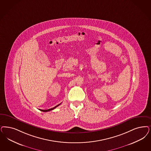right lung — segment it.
Here are the masks:
<instances>
[{"label":"right lung","mask_w":151,"mask_h":151,"mask_svg":"<svg viewBox=\"0 0 151 151\" xmlns=\"http://www.w3.org/2000/svg\"><path fill=\"white\" fill-rule=\"evenodd\" d=\"M58 104V105H56V106H55V107H53V108H51V109H47V110H42V109H40L41 111H43V112H47V111H50V110H52L53 109H54L55 108H56V107H57L58 106H59L60 104Z\"/></svg>","instance_id":"add662e5"}]
</instances>
